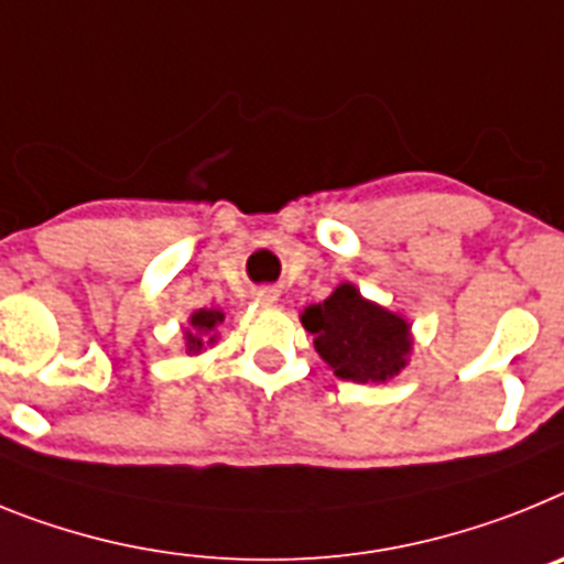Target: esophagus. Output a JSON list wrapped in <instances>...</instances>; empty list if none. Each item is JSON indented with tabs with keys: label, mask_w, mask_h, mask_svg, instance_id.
<instances>
[{
	"label": "esophagus",
	"mask_w": 564,
	"mask_h": 564,
	"mask_svg": "<svg viewBox=\"0 0 564 564\" xmlns=\"http://www.w3.org/2000/svg\"><path fill=\"white\" fill-rule=\"evenodd\" d=\"M252 295H254V301L263 303V306H272V303H278V289H275V286L254 289Z\"/></svg>",
	"instance_id": "1"
}]
</instances>
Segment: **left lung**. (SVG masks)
I'll use <instances>...</instances> for the list:
<instances>
[{"instance_id": "8db88e82", "label": "left lung", "mask_w": 564, "mask_h": 564, "mask_svg": "<svg viewBox=\"0 0 564 564\" xmlns=\"http://www.w3.org/2000/svg\"><path fill=\"white\" fill-rule=\"evenodd\" d=\"M301 323L315 335L317 355L340 380L383 383L409 364L411 326L405 317L366 301L351 283H340L326 301L306 306Z\"/></svg>"}]
</instances>
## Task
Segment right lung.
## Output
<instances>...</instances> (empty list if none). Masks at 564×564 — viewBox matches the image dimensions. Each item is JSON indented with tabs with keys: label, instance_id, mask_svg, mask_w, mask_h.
Returning <instances> with one entry per match:
<instances>
[{
	"label": "right lung",
	"instance_id": "1",
	"mask_svg": "<svg viewBox=\"0 0 564 564\" xmlns=\"http://www.w3.org/2000/svg\"><path fill=\"white\" fill-rule=\"evenodd\" d=\"M224 321V312L218 310H198L189 315V332L184 335L187 340V355H198L207 343L215 340V326Z\"/></svg>",
	"mask_w": 564,
	"mask_h": 564
}]
</instances>
